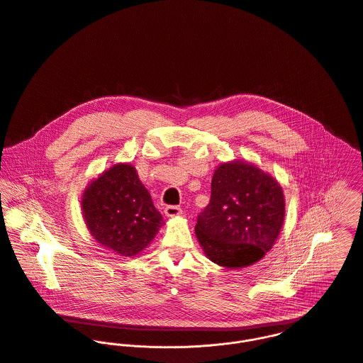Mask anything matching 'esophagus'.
I'll list each match as a JSON object with an SVG mask.
<instances>
[{"mask_svg":"<svg viewBox=\"0 0 363 363\" xmlns=\"http://www.w3.org/2000/svg\"><path fill=\"white\" fill-rule=\"evenodd\" d=\"M164 212H165V215H167L168 218H177V216L182 215V209H181L179 206H174V205L167 206Z\"/></svg>","mask_w":363,"mask_h":363,"instance_id":"1","label":"esophagus"}]
</instances>
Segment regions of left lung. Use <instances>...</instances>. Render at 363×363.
<instances>
[{
  "label": "left lung",
  "instance_id": "8db88e82",
  "mask_svg": "<svg viewBox=\"0 0 363 363\" xmlns=\"http://www.w3.org/2000/svg\"><path fill=\"white\" fill-rule=\"evenodd\" d=\"M285 218L278 181L244 161L223 162L212 178L209 205L195 233L206 257L225 268L259 261L275 244Z\"/></svg>",
  "mask_w": 363,
  "mask_h": 363
}]
</instances>
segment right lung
Here are the masks:
<instances>
[{"label": "right lung", "instance_id": "add662e5", "mask_svg": "<svg viewBox=\"0 0 363 363\" xmlns=\"http://www.w3.org/2000/svg\"><path fill=\"white\" fill-rule=\"evenodd\" d=\"M81 206L91 235L122 257L143 251L164 224L130 164H116L94 179Z\"/></svg>", "mask_w": 363, "mask_h": 363}]
</instances>
